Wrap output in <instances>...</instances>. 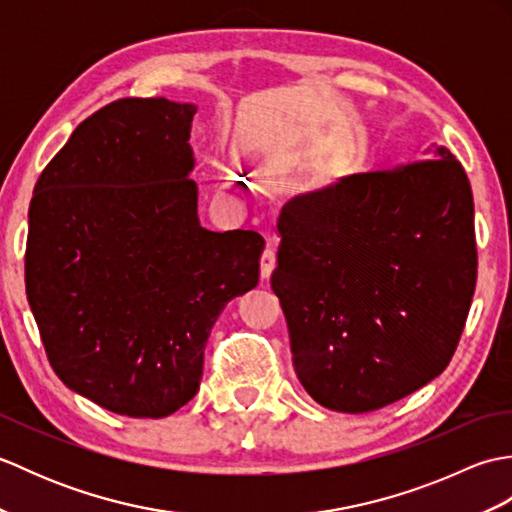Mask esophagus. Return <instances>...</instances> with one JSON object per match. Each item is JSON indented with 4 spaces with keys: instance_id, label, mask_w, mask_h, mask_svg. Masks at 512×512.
<instances>
[{
    "instance_id": "obj_1",
    "label": "esophagus",
    "mask_w": 512,
    "mask_h": 512,
    "mask_svg": "<svg viewBox=\"0 0 512 512\" xmlns=\"http://www.w3.org/2000/svg\"><path fill=\"white\" fill-rule=\"evenodd\" d=\"M259 266H262V279L268 281L270 275H273L275 266H277V255H275V250L270 248V246L262 253V259H259Z\"/></svg>"
}]
</instances>
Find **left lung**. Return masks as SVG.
I'll return each mask as SVG.
<instances>
[{"mask_svg":"<svg viewBox=\"0 0 512 512\" xmlns=\"http://www.w3.org/2000/svg\"><path fill=\"white\" fill-rule=\"evenodd\" d=\"M354 173L281 209L270 277L303 389L365 413L444 372L477 279L473 193L447 147Z\"/></svg>","mask_w":512,"mask_h":512,"instance_id":"obj_1","label":"left lung"}]
</instances>
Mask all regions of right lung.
Wrapping results in <instances>:
<instances>
[{
	"label": "right lung",
	"mask_w": 512,
	"mask_h": 512,
	"mask_svg": "<svg viewBox=\"0 0 512 512\" xmlns=\"http://www.w3.org/2000/svg\"><path fill=\"white\" fill-rule=\"evenodd\" d=\"M198 105L121 99L74 129L32 193L26 295L65 387L129 418L198 394L226 303L259 281L264 237L200 226Z\"/></svg>",
	"instance_id": "add662e5"
}]
</instances>
